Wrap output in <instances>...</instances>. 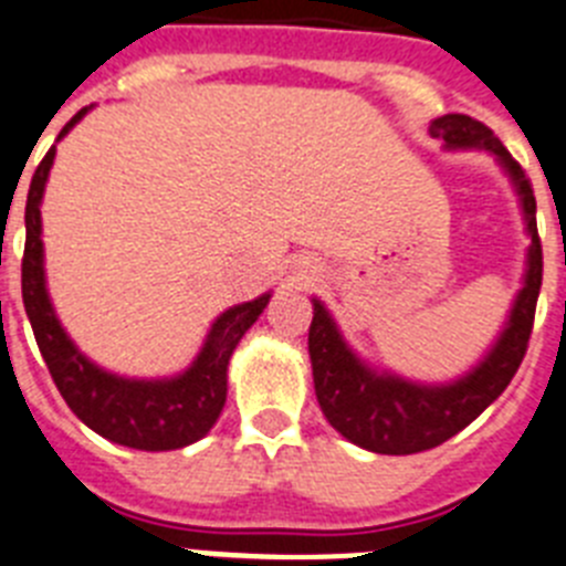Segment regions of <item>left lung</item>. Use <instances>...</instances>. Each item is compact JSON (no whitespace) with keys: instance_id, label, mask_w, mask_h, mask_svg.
Wrapping results in <instances>:
<instances>
[{"instance_id":"left-lung-1","label":"left lung","mask_w":566,"mask_h":566,"mask_svg":"<svg viewBox=\"0 0 566 566\" xmlns=\"http://www.w3.org/2000/svg\"><path fill=\"white\" fill-rule=\"evenodd\" d=\"M430 134L447 142V147H484L499 156L521 193L533 248H530L527 279L515 298V307L499 344L470 376L447 387H421L405 381V378L373 373L342 342L324 304L313 302L307 347H311L313 385H316L322 412L344 439L385 455H410L444 444L470 421L479 419L481 412L507 390L515 370L524 361V353H527L535 322V302H538V290H542V239L535 228L533 185H530L524 167L510 156L507 147L501 145L499 136L484 122L464 116V113H447L436 119L430 125Z\"/></svg>"}]
</instances>
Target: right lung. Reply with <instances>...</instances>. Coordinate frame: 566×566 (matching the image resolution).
<instances>
[{"label":"right lung","instance_id":"add662e5","mask_svg":"<svg viewBox=\"0 0 566 566\" xmlns=\"http://www.w3.org/2000/svg\"><path fill=\"white\" fill-rule=\"evenodd\" d=\"M87 111V107H85ZM85 111H78L59 139L76 125ZM56 147H51L45 159L39 161L36 174L28 190L24 205V255H22V302L24 313L31 318L33 336L39 353L51 370L53 385L59 387L62 399L67 401L78 419L91 430L116 444L134 447V450H179L201 436H208L222 412L228 399V361L235 344L242 342L250 324L268 307V296L255 302H244L230 307L216 318L208 342L201 347L199 358L188 373H181L167 381H134L119 378L113 373L91 365L82 353L73 347L67 333L62 331L56 313L51 307L45 290V270H42V219H39V201L51 174Z\"/></svg>","mask_w":566,"mask_h":566}]
</instances>
